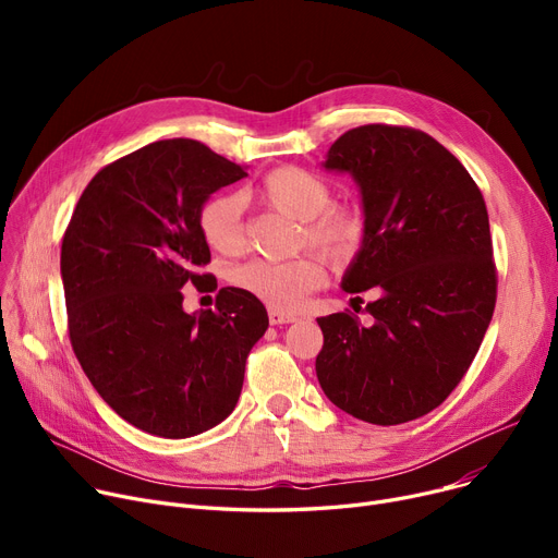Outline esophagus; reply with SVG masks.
I'll list each match as a JSON object with an SVG mask.
<instances>
[{"label": "esophagus", "mask_w": 558, "mask_h": 558, "mask_svg": "<svg viewBox=\"0 0 558 558\" xmlns=\"http://www.w3.org/2000/svg\"><path fill=\"white\" fill-rule=\"evenodd\" d=\"M296 316L294 314H287V312H280V310H269V324L271 326H282V324H294Z\"/></svg>", "instance_id": "esophagus-1"}]
</instances>
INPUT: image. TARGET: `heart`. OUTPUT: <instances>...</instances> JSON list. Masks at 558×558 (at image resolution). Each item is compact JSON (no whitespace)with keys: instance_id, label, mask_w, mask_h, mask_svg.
Returning a JSON list of instances; mask_svg holds the SVG:
<instances>
[{"instance_id":"b5f03b06","label":"heart","mask_w":558,"mask_h":558,"mask_svg":"<svg viewBox=\"0 0 558 558\" xmlns=\"http://www.w3.org/2000/svg\"><path fill=\"white\" fill-rule=\"evenodd\" d=\"M257 196L274 210L301 221L299 248H314L335 269L353 262L366 240V217L357 203L332 201V185L299 165H284L264 175ZM201 240L221 255H234L244 246V205L238 194H217L201 205ZM326 269L314 253L271 262L253 257L230 271V282L248 296L274 310H296L303 299L324 282Z\"/></svg>"}]
</instances>
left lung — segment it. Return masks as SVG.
Returning <instances> with one entry per match:
<instances>
[{
	"label": "left lung",
	"instance_id": "obj_1",
	"mask_svg": "<svg viewBox=\"0 0 558 558\" xmlns=\"http://www.w3.org/2000/svg\"><path fill=\"white\" fill-rule=\"evenodd\" d=\"M326 167L350 171L362 187L366 240L343 289L375 301L371 326L350 310L316 318L318 385L373 425L421 418L461 383L495 310L484 196L444 144L412 126L350 129Z\"/></svg>",
	"mask_w": 558,
	"mask_h": 558
}]
</instances>
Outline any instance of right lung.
I'll return each instance as SVG.
<instances>
[{
	"label": "right lung",
	"instance_id": "1",
	"mask_svg": "<svg viewBox=\"0 0 558 558\" xmlns=\"http://www.w3.org/2000/svg\"><path fill=\"white\" fill-rule=\"evenodd\" d=\"M248 175L196 140H162L99 169L63 234L61 274L74 355L124 421L187 438L238 404L246 357L267 332L264 305L223 287L187 314L183 287L210 280L198 210Z\"/></svg>",
	"mask_w": 558,
	"mask_h": 558
}]
</instances>
